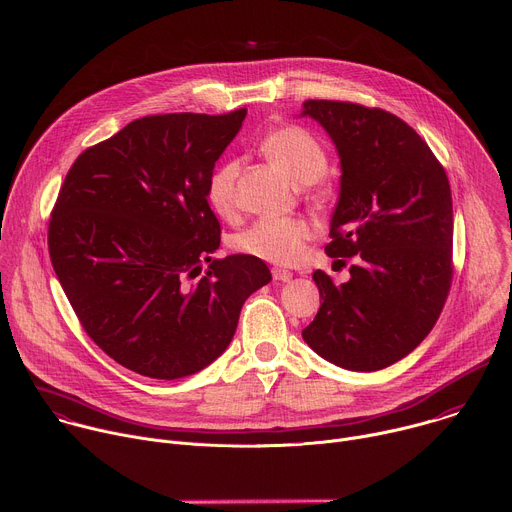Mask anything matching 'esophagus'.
I'll return each mask as SVG.
<instances>
[{
  "label": "esophagus",
  "mask_w": 512,
  "mask_h": 512,
  "mask_svg": "<svg viewBox=\"0 0 512 512\" xmlns=\"http://www.w3.org/2000/svg\"><path fill=\"white\" fill-rule=\"evenodd\" d=\"M272 278L278 282H290L292 280V272L284 270V268H272Z\"/></svg>",
  "instance_id": "1"
}]
</instances>
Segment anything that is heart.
<instances>
[{
	"instance_id": "b5f03b06",
	"label": "heart",
	"mask_w": 512,
	"mask_h": 512,
	"mask_svg": "<svg viewBox=\"0 0 512 512\" xmlns=\"http://www.w3.org/2000/svg\"><path fill=\"white\" fill-rule=\"evenodd\" d=\"M262 155L294 187L319 181L327 169L323 145L300 127L288 125L270 131L260 143ZM238 161H222L208 177L206 197L218 216H230L236 206ZM311 238V226L304 218L258 220L232 238V248L240 254L254 256L274 264H294Z\"/></svg>"
}]
</instances>
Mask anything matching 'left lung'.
Returning a JSON list of instances; mask_svg holds the SVG:
<instances>
[{
  "mask_svg": "<svg viewBox=\"0 0 512 512\" xmlns=\"http://www.w3.org/2000/svg\"><path fill=\"white\" fill-rule=\"evenodd\" d=\"M300 117L327 131L341 161L325 250L355 256L345 284L313 274L323 304L302 339L343 369L379 371L410 355L442 313L452 282L450 183L426 141L387 111L306 100Z\"/></svg>",
  "mask_w": 512,
  "mask_h": 512,
  "instance_id": "8db88e82",
  "label": "left lung"
}]
</instances>
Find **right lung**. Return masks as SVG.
Returning <instances> with one entry per match:
<instances>
[{
	"label": "right lung",
	"instance_id": "right-lung-1",
	"mask_svg": "<svg viewBox=\"0 0 512 512\" xmlns=\"http://www.w3.org/2000/svg\"><path fill=\"white\" fill-rule=\"evenodd\" d=\"M244 119L246 109L137 119L86 149L60 187L54 272L88 337L139 375L169 381L208 367L246 298L272 280L260 258L212 260L220 222L206 185Z\"/></svg>",
	"mask_w": 512,
	"mask_h": 512
}]
</instances>
